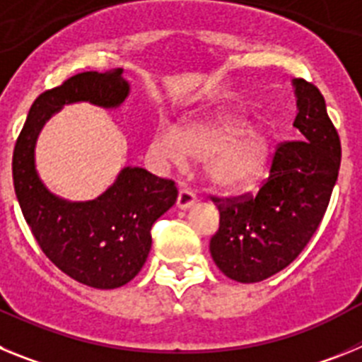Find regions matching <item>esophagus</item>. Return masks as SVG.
<instances>
[{"label": "esophagus", "instance_id": "34e87169", "mask_svg": "<svg viewBox=\"0 0 362 362\" xmlns=\"http://www.w3.org/2000/svg\"><path fill=\"white\" fill-rule=\"evenodd\" d=\"M197 197L194 192L187 190V188H183V190H179V196H177V209L181 210H187L190 209L192 204L196 203Z\"/></svg>", "mask_w": 362, "mask_h": 362}]
</instances>
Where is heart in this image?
<instances>
[{
	"instance_id": "1",
	"label": "heart",
	"mask_w": 362,
	"mask_h": 362,
	"mask_svg": "<svg viewBox=\"0 0 362 362\" xmlns=\"http://www.w3.org/2000/svg\"><path fill=\"white\" fill-rule=\"evenodd\" d=\"M235 114H217L212 119L187 123L175 132L165 129L156 136V152L175 165L187 158L210 159L209 177L225 190H246L264 177L272 158L274 139L263 127H248Z\"/></svg>"
}]
</instances>
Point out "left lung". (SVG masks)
<instances>
[{"label": "left lung", "mask_w": 362, "mask_h": 362, "mask_svg": "<svg viewBox=\"0 0 362 362\" xmlns=\"http://www.w3.org/2000/svg\"><path fill=\"white\" fill-rule=\"evenodd\" d=\"M297 141L281 143L255 196L212 197L219 230L210 254L238 283H259L288 267L321 225L341 166V141L319 88L293 79Z\"/></svg>", "instance_id": "obj_1"}]
</instances>
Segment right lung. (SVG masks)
Here are the masks:
<instances>
[{
    "mask_svg": "<svg viewBox=\"0 0 362 362\" xmlns=\"http://www.w3.org/2000/svg\"><path fill=\"white\" fill-rule=\"evenodd\" d=\"M123 70L83 72L32 103L14 146L12 177L32 235L63 274L92 288H119L148 257L152 225L177 199L170 179L139 166H124L116 181L92 201H66L45 187L36 170V141L45 123L65 105L117 108L130 94Z\"/></svg>",
    "mask_w": 362,
    "mask_h": 362,
    "instance_id": "1",
    "label": "right lung"
}]
</instances>
